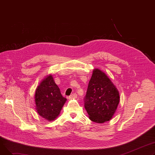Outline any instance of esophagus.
<instances>
[{
	"mask_svg": "<svg viewBox=\"0 0 155 155\" xmlns=\"http://www.w3.org/2000/svg\"><path fill=\"white\" fill-rule=\"evenodd\" d=\"M77 94H75V93H73V94H71L70 97H69V99H76L77 98Z\"/></svg>",
	"mask_w": 155,
	"mask_h": 155,
	"instance_id": "esophagus-1",
	"label": "esophagus"
}]
</instances>
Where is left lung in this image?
Wrapping results in <instances>:
<instances>
[{
	"label": "left lung",
	"mask_w": 155,
	"mask_h": 155,
	"mask_svg": "<svg viewBox=\"0 0 155 155\" xmlns=\"http://www.w3.org/2000/svg\"><path fill=\"white\" fill-rule=\"evenodd\" d=\"M119 101V92L110 79L102 70L95 68L85 98V108L89 119L99 124L110 120Z\"/></svg>",
	"instance_id": "left-lung-1"
}]
</instances>
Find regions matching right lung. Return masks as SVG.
<instances>
[{
    "instance_id": "add662e5",
    "label": "right lung",
    "mask_w": 155,
    "mask_h": 155,
    "mask_svg": "<svg viewBox=\"0 0 155 155\" xmlns=\"http://www.w3.org/2000/svg\"><path fill=\"white\" fill-rule=\"evenodd\" d=\"M67 99L60 92L51 74L44 78L35 91V102L37 113L48 121L58 117Z\"/></svg>"
}]
</instances>
